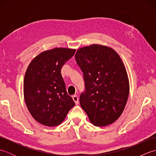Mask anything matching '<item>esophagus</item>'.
<instances>
[{
    "label": "esophagus",
    "mask_w": 156,
    "mask_h": 156,
    "mask_svg": "<svg viewBox=\"0 0 156 156\" xmlns=\"http://www.w3.org/2000/svg\"><path fill=\"white\" fill-rule=\"evenodd\" d=\"M72 98H73V100H74V102H75V104H76V105H78V103H79V101H78L79 98H78V96H76V95L73 96Z\"/></svg>",
    "instance_id": "esophagus-1"
}]
</instances>
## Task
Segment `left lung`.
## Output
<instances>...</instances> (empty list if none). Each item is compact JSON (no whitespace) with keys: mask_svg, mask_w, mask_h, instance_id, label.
Segmentation results:
<instances>
[{"mask_svg":"<svg viewBox=\"0 0 156 156\" xmlns=\"http://www.w3.org/2000/svg\"><path fill=\"white\" fill-rule=\"evenodd\" d=\"M76 59L84 74L86 91L80 103L95 126L113 123L123 112L129 94L125 66L115 49L92 44L78 49Z\"/></svg>","mask_w":156,"mask_h":156,"instance_id":"left-lung-1","label":"left lung"}]
</instances>
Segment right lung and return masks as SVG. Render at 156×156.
I'll use <instances>...</instances> for the list:
<instances>
[{"label": "right lung", "instance_id": "1", "mask_svg": "<svg viewBox=\"0 0 156 156\" xmlns=\"http://www.w3.org/2000/svg\"><path fill=\"white\" fill-rule=\"evenodd\" d=\"M75 51L66 48L42 51L28 66L23 81L25 102L33 118L43 125H60L75 105L61 74L62 66Z\"/></svg>", "mask_w": 156, "mask_h": 156}]
</instances>
